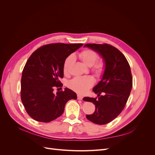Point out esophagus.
I'll return each mask as SVG.
<instances>
[{"mask_svg": "<svg viewBox=\"0 0 155 155\" xmlns=\"http://www.w3.org/2000/svg\"><path fill=\"white\" fill-rule=\"evenodd\" d=\"M82 99H83V96L78 94V100H82Z\"/></svg>", "mask_w": 155, "mask_h": 155, "instance_id": "34e87169", "label": "esophagus"}]
</instances>
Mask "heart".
Returning a JSON list of instances; mask_svg holds the SVG:
<instances>
[{
	"mask_svg": "<svg viewBox=\"0 0 155 155\" xmlns=\"http://www.w3.org/2000/svg\"><path fill=\"white\" fill-rule=\"evenodd\" d=\"M79 58L83 63L87 67L93 66L92 70L97 76H101L105 70V64L104 62L100 61L94 64L97 59V54L92 50H85L79 54ZM74 60L73 55H70L65 59L63 64V72H68V67ZM94 79L91 76H85L76 77L68 83L69 87L73 91L79 94H85L88 89L91 88L94 84Z\"/></svg>",
	"mask_w": 155,
	"mask_h": 155,
	"instance_id": "heart-1",
	"label": "heart"
}]
</instances>
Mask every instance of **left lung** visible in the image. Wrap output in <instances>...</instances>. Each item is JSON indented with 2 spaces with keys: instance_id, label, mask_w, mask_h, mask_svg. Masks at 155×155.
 <instances>
[{
  "instance_id": "obj_1",
  "label": "left lung",
  "mask_w": 155,
  "mask_h": 155,
  "mask_svg": "<svg viewBox=\"0 0 155 155\" xmlns=\"http://www.w3.org/2000/svg\"><path fill=\"white\" fill-rule=\"evenodd\" d=\"M100 55L105 64L101 80L93 88L98 99L85 97L84 101L92 102L96 110L87 118L98 125L110 122L122 111L133 87V78L127 60L121 51L110 45L86 44ZM102 93L103 95H100Z\"/></svg>"
}]
</instances>
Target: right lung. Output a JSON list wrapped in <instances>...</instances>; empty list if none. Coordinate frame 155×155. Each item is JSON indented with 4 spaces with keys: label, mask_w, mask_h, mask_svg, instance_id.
Wrapping results in <instances>:
<instances>
[{
    "label": "right lung",
    "mask_w": 155,
    "mask_h": 155,
    "mask_svg": "<svg viewBox=\"0 0 155 155\" xmlns=\"http://www.w3.org/2000/svg\"><path fill=\"white\" fill-rule=\"evenodd\" d=\"M83 44L54 43L41 46L28 59L21 78V100L27 113L34 120L50 122L58 118L70 100H76L74 91L66 88L54 94V88L61 86L63 64Z\"/></svg>",
    "instance_id": "1"
}]
</instances>
